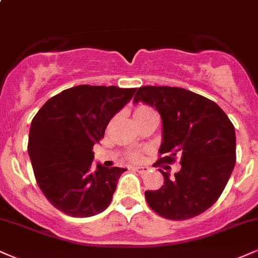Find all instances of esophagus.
Instances as JSON below:
<instances>
[{"label": "esophagus", "instance_id": "1", "mask_svg": "<svg viewBox=\"0 0 258 258\" xmlns=\"http://www.w3.org/2000/svg\"><path fill=\"white\" fill-rule=\"evenodd\" d=\"M133 169L135 170H137L138 173H145V172H148L149 170V167H145V166H135L133 167Z\"/></svg>", "mask_w": 258, "mask_h": 258}]
</instances>
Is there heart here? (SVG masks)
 Segmentation results:
<instances>
[{
    "instance_id": "1",
    "label": "heart",
    "mask_w": 258,
    "mask_h": 258,
    "mask_svg": "<svg viewBox=\"0 0 258 258\" xmlns=\"http://www.w3.org/2000/svg\"><path fill=\"white\" fill-rule=\"evenodd\" d=\"M149 111H153L150 108L147 107V105H139V107L136 108L135 110V116H139V115H144V114L149 113ZM139 153H132L131 154V159L132 160H138L139 159Z\"/></svg>"
}]
</instances>
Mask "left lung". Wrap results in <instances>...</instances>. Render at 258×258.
<instances>
[{"label":"left lung","instance_id":"8db88e82","mask_svg":"<svg viewBox=\"0 0 258 258\" xmlns=\"http://www.w3.org/2000/svg\"><path fill=\"white\" fill-rule=\"evenodd\" d=\"M156 108L162 117V144L155 164L181 169L170 179L163 172L159 190L145 191L149 207L168 220H187L219 200L235 166L233 123L215 102L181 88L142 86L133 98Z\"/></svg>","mask_w":258,"mask_h":258}]
</instances>
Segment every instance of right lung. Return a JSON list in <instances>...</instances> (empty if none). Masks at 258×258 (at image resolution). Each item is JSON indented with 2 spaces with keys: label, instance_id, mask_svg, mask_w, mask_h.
<instances>
[{
  "label": "right lung",
  "instance_id": "1",
  "mask_svg": "<svg viewBox=\"0 0 258 258\" xmlns=\"http://www.w3.org/2000/svg\"><path fill=\"white\" fill-rule=\"evenodd\" d=\"M135 88L78 85L45 102L30 127L29 151L40 191L56 209L73 218L105 210L126 168L92 166L94 145Z\"/></svg>",
  "mask_w": 258,
  "mask_h": 258
}]
</instances>
